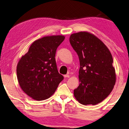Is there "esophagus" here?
<instances>
[{"label": "esophagus", "instance_id": "obj_1", "mask_svg": "<svg viewBox=\"0 0 129 129\" xmlns=\"http://www.w3.org/2000/svg\"><path fill=\"white\" fill-rule=\"evenodd\" d=\"M64 77H67V78H69V77H70V75H64Z\"/></svg>", "mask_w": 129, "mask_h": 129}]
</instances>
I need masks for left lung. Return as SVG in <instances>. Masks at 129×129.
<instances>
[{
    "instance_id": "8db88e82",
    "label": "left lung",
    "mask_w": 129,
    "mask_h": 129,
    "mask_svg": "<svg viewBox=\"0 0 129 129\" xmlns=\"http://www.w3.org/2000/svg\"><path fill=\"white\" fill-rule=\"evenodd\" d=\"M70 42L80 64V82L74 90L75 98L85 106L101 103L112 91L116 81L110 50L97 36L87 31L72 34Z\"/></svg>"
}]
</instances>
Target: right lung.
Listing matches in <instances>:
<instances>
[{
  "label": "right lung",
  "instance_id": "1",
  "mask_svg": "<svg viewBox=\"0 0 129 129\" xmlns=\"http://www.w3.org/2000/svg\"><path fill=\"white\" fill-rule=\"evenodd\" d=\"M63 35L46 36L34 42L17 66L18 83L24 93L36 101L48 99L63 76L58 71L55 55Z\"/></svg>",
  "mask_w": 129,
  "mask_h": 129
}]
</instances>
